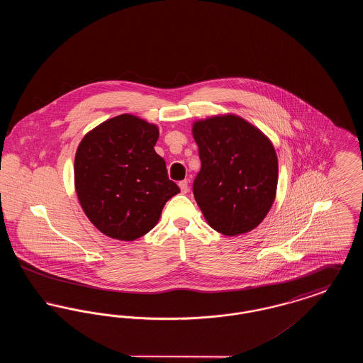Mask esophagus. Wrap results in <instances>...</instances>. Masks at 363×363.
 Instances as JSON below:
<instances>
[{
    "label": "esophagus",
    "instance_id": "34e87169",
    "mask_svg": "<svg viewBox=\"0 0 363 363\" xmlns=\"http://www.w3.org/2000/svg\"><path fill=\"white\" fill-rule=\"evenodd\" d=\"M179 189L182 193H188V190H189V184H188V181H181L179 184Z\"/></svg>",
    "mask_w": 363,
    "mask_h": 363
}]
</instances>
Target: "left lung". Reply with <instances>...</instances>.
I'll use <instances>...</instances> for the list:
<instances>
[{"label": "left lung", "instance_id": "1", "mask_svg": "<svg viewBox=\"0 0 363 363\" xmlns=\"http://www.w3.org/2000/svg\"><path fill=\"white\" fill-rule=\"evenodd\" d=\"M201 170L193 193L208 225L235 237L256 228L272 207L277 156L259 128L235 114H219L191 125Z\"/></svg>", "mask_w": 363, "mask_h": 363}]
</instances>
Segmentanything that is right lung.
<instances>
[{
	"label": "right lung",
	"mask_w": 363,
	"mask_h": 363,
	"mask_svg": "<svg viewBox=\"0 0 363 363\" xmlns=\"http://www.w3.org/2000/svg\"><path fill=\"white\" fill-rule=\"evenodd\" d=\"M155 123L121 114L99 123L74 156V189L89 222L104 235L135 241L155 227L164 204L179 193L154 150Z\"/></svg>",
	"instance_id": "right-lung-1"
}]
</instances>
